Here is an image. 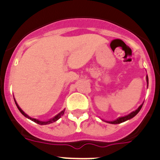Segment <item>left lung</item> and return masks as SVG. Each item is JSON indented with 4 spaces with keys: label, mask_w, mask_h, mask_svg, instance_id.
Masks as SVG:
<instances>
[{
    "label": "left lung",
    "mask_w": 160,
    "mask_h": 160,
    "mask_svg": "<svg viewBox=\"0 0 160 160\" xmlns=\"http://www.w3.org/2000/svg\"><path fill=\"white\" fill-rule=\"evenodd\" d=\"M147 82H148V76H147ZM142 105H143V103H142L141 106H139V107L137 109L136 111H133V112H131V114H129L128 115H127V116L120 117V118H117V119L114 120V121H111V122H109V123H111V124H118V123H121V122H125V121H127V120H128V119H131V118H132L133 117H135V115H136V114L139 112V111H140L141 108H142Z\"/></svg>",
    "instance_id": "left-lung-1"
}]
</instances>
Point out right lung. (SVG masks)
<instances>
[{"label":"right lung","mask_w":160,"mask_h":160,"mask_svg":"<svg viewBox=\"0 0 160 160\" xmlns=\"http://www.w3.org/2000/svg\"><path fill=\"white\" fill-rule=\"evenodd\" d=\"M14 101H15V99H14ZM15 103H16L17 107H18V110H19V111H20V112L22 113V114H23L24 116L26 117V118H29V119L32 120V121H33V122H36V123L40 124V125H46V124H49V123H52V122H56L57 120H58L59 118H61V117L62 116L63 114H64V112H65V110H63L62 111H61V112L59 113V114H58L57 115H56V116L53 117V118H51V119H49V121H46V122H42V121H39V120L36 119V118H30V117H29V115H27V114H25V113L23 111H22V109L20 108V107L18 105V103H17L16 101H15Z\"/></svg>","instance_id":"1"}]
</instances>
